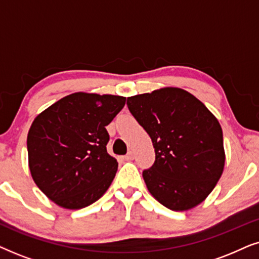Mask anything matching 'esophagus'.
<instances>
[{"label":"esophagus","mask_w":259,"mask_h":259,"mask_svg":"<svg viewBox=\"0 0 259 259\" xmlns=\"http://www.w3.org/2000/svg\"><path fill=\"white\" fill-rule=\"evenodd\" d=\"M123 159H125L126 161H131V160H133L134 159V154H133V152H128V153H127L125 157H123Z\"/></svg>","instance_id":"34e87169"}]
</instances>
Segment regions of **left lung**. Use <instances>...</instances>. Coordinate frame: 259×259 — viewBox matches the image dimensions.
<instances>
[{"label":"left lung","instance_id":"obj_1","mask_svg":"<svg viewBox=\"0 0 259 259\" xmlns=\"http://www.w3.org/2000/svg\"><path fill=\"white\" fill-rule=\"evenodd\" d=\"M127 107L153 143L154 164L143 172L152 196L173 211L200 204L224 169L215 116L189 92L173 87L127 98Z\"/></svg>","mask_w":259,"mask_h":259}]
</instances>
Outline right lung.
Masks as SVG:
<instances>
[{"label": "right lung", "instance_id": "1", "mask_svg": "<svg viewBox=\"0 0 259 259\" xmlns=\"http://www.w3.org/2000/svg\"><path fill=\"white\" fill-rule=\"evenodd\" d=\"M125 102L118 95L80 92L56 101L31 123L27 138L31 177L59 206L86 207L111 185L118 161L107 153L106 126Z\"/></svg>", "mask_w": 259, "mask_h": 259}]
</instances>
